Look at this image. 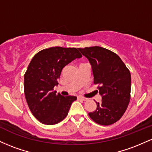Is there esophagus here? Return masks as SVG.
<instances>
[{
	"label": "esophagus",
	"instance_id": "34e87169",
	"mask_svg": "<svg viewBox=\"0 0 152 152\" xmlns=\"http://www.w3.org/2000/svg\"><path fill=\"white\" fill-rule=\"evenodd\" d=\"M78 100H81V101H86L87 99L84 98V97H82V96H78Z\"/></svg>",
	"mask_w": 152,
	"mask_h": 152
}]
</instances>
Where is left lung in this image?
I'll return each mask as SVG.
<instances>
[{"label": "left lung", "mask_w": 152, "mask_h": 152, "mask_svg": "<svg viewBox=\"0 0 152 152\" xmlns=\"http://www.w3.org/2000/svg\"><path fill=\"white\" fill-rule=\"evenodd\" d=\"M78 49L91 64L94 83L102 96V102H96V109L88 116L100 125L113 124L122 117L129 104L130 71L111 50L99 46Z\"/></svg>", "instance_id": "obj_1"}]
</instances>
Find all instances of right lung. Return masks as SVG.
I'll list each match as a JSON object with an SVG mask.
<instances>
[{"label":"right lung","mask_w":152,"mask_h":152,"mask_svg":"<svg viewBox=\"0 0 152 152\" xmlns=\"http://www.w3.org/2000/svg\"><path fill=\"white\" fill-rule=\"evenodd\" d=\"M81 56L78 48L56 46L41 50L32 58L24 75V94L31 113L41 123L56 124L68 115L77 98L56 94L53 88L63 68Z\"/></svg>","instance_id":"obj_1"}]
</instances>
